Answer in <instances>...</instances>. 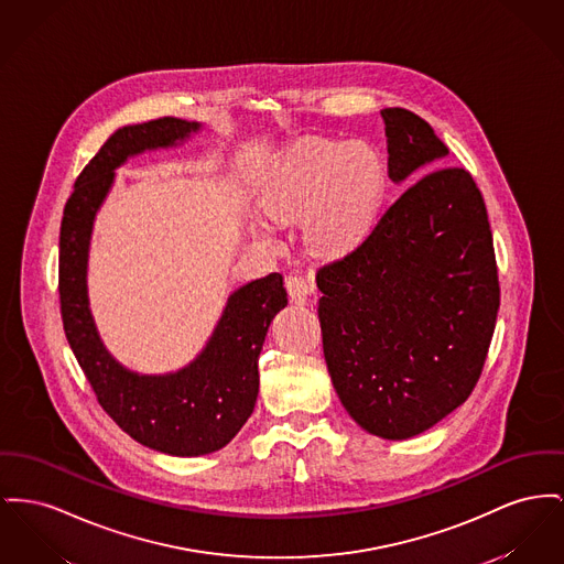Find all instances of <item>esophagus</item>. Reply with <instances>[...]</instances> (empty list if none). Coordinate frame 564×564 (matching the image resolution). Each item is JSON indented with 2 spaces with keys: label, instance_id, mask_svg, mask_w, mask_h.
I'll use <instances>...</instances> for the list:
<instances>
[{
  "label": "esophagus",
  "instance_id": "obj_1",
  "mask_svg": "<svg viewBox=\"0 0 564 564\" xmlns=\"http://www.w3.org/2000/svg\"><path fill=\"white\" fill-rule=\"evenodd\" d=\"M285 288H288V294L294 302H306V299L315 292V283L306 276H300V274H292L288 276L285 281Z\"/></svg>",
  "mask_w": 564,
  "mask_h": 564
}]
</instances>
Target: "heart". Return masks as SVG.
<instances>
[{
  "instance_id": "obj_1",
  "label": "heart",
  "mask_w": 564,
  "mask_h": 564,
  "mask_svg": "<svg viewBox=\"0 0 564 564\" xmlns=\"http://www.w3.org/2000/svg\"><path fill=\"white\" fill-rule=\"evenodd\" d=\"M383 162L365 140H317L292 153L262 198L272 221L304 219V238L322 251H340L365 236L379 210Z\"/></svg>"
}]
</instances>
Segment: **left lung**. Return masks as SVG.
<instances>
[{
  "label": "left lung",
  "mask_w": 564,
  "mask_h": 564,
  "mask_svg": "<svg viewBox=\"0 0 564 564\" xmlns=\"http://www.w3.org/2000/svg\"><path fill=\"white\" fill-rule=\"evenodd\" d=\"M388 172L402 183L449 149L411 110H381ZM332 386L366 432L402 441L470 397L500 290L486 204L464 167L415 181L345 258L317 270Z\"/></svg>",
  "instance_id": "obj_1"
}]
</instances>
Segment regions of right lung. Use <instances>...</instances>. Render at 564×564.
<instances>
[{
    "label": "right lung",
    "mask_w": 564,
    "mask_h": 564,
    "mask_svg": "<svg viewBox=\"0 0 564 564\" xmlns=\"http://www.w3.org/2000/svg\"><path fill=\"white\" fill-rule=\"evenodd\" d=\"M199 128L196 121L164 117L117 130L76 178L59 232L64 330L101 409L140 445L183 458L226 447L253 413L265 332L288 304L283 276L270 272L230 294L194 362L166 375H140L119 365L101 343L89 308L87 262L94 221L115 170L144 151L176 147Z\"/></svg>",
    "instance_id": "1"
}]
</instances>
